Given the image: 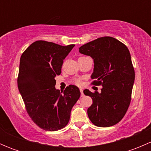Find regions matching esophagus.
Segmentation results:
<instances>
[{
	"label": "esophagus",
	"instance_id": "34e87169",
	"mask_svg": "<svg viewBox=\"0 0 151 151\" xmlns=\"http://www.w3.org/2000/svg\"><path fill=\"white\" fill-rule=\"evenodd\" d=\"M80 93H81V96H84V93H83V89H80Z\"/></svg>",
	"mask_w": 151,
	"mask_h": 151
}]
</instances>
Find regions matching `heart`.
Here are the masks:
<instances>
[{"instance_id":"b5f03b06","label":"heart","mask_w":151,"mask_h":151,"mask_svg":"<svg viewBox=\"0 0 151 151\" xmlns=\"http://www.w3.org/2000/svg\"><path fill=\"white\" fill-rule=\"evenodd\" d=\"M74 84L77 85H82V81L80 79H74Z\"/></svg>"}]
</instances>
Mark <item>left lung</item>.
<instances>
[{"label":"left lung","mask_w":151,"mask_h":151,"mask_svg":"<svg viewBox=\"0 0 151 151\" xmlns=\"http://www.w3.org/2000/svg\"><path fill=\"white\" fill-rule=\"evenodd\" d=\"M94 63L93 84L102 86L101 93L83 91L93 99L88 115L94 125L109 127L118 123L126 114L131 101L135 74L127 47L110 36L99 38L79 48Z\"/></svg>","instance_id":"obj_1"}]
</instances>
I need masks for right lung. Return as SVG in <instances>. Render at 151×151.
<instances>
[{
  "instance_id": "right-lung-1",
  "label": "right lung",
  "mask_w": 151,
  "mask_h": 151,
  "mask_svg": "<svg viewBox=\"0 0 151 151\" xmlns=\"http://www.w3.org/2000/svg\"><path fill=\"white\" fill-rule=\"evenodd\" d=\"M74 45L61 46L36 41L25 50L19 60L18 89L29 116L45 131H58L68 124L80 89L68 85L64 91L55 88L56 76Z\"/></svg>"
}]
</instances>
